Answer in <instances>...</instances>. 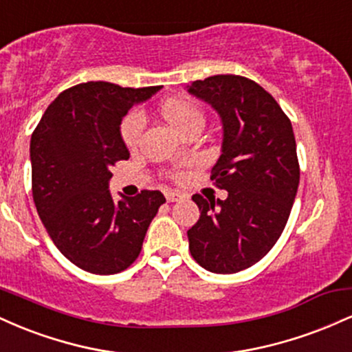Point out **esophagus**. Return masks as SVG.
Wrapping results in <instances>:
<instances>
[{
    "label": "esophagus",
    "instance_id": "34e87169",
    "mask_svg": "<svg viewBox=\"0 0 352 352\" xmlns=\"http://www.w3.org/2000/svg\"><path fill=\"white\" fill-rule=\"evenodd\" d=\"M165 199H167V201H179L180 199H182V195L180 193H177V192H167L165 193Z\"/></svg>",
    "mask_w": 352,
    "mask_h": 352
}]
</instances>
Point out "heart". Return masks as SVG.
I'll use <instances>...</instances> for the list:
<instances>
[{
    "label": "heart",
    "instance_id": "heart-1",
    "mask_svg": "<svg viewBox=\"0 0 352 352\" xmlns=\"http://www.w3.org/2000/svg\"><path fill=\"white\" fill-rule=\"evenodd\" d=\"M160 112H162L164 119L172 125L175 131L182 132L188 124L193 120L204 119V114L195 104L188 102L185 99H167L160 106ZM144 129V119L139 112H131L120 125V135H122L124 144L127 147H135L139 142L140 134Z\"/></svg>",
    "mask_w": 352,
    "mask_h": 352
}]
</instances>
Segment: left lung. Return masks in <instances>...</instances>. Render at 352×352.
Returning <instances> with one entry per match:
<instances>
[{"mask_svg":"<svg viewBox=\"0 0 352 352\" xmlns=\"http://www.w3.org/2000/svg\"><path fill=\"white\" fill-rule=\"evenodd\" d=\"M187 91L220 116L212 180L228 192L225 200L192 197L200 218L187 232L190 253L212 273L241 272L273 248L292 212L300 185L292 122L270 92L241 76H212Z\"/></svg>","mask_w":352,"mask_h":352,"instance_id":"obj_1","label":"left lung"}]
</instances>
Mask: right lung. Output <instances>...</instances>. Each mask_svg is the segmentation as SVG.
<instances>
[{
    "mask_svg": "<svg viewBox=\"0 0 352 352\" xmlns=\"http://www.w3.org/2000/svg\"><path fill=\"white\" fill-rule=\"evenodd\" d=\"M159 91L78 84L52 100L31 135L38 215L59 252L84 272L114 274L134 263L165 201L159 190L114 201L109 190L111 167L131 155L120 135L124 116Z\"/></svg>",
    "mask_w": 352,
    "mask_h": 352,
    "instance_id": "1",
    "label": "right lung"
}]
</instances>
